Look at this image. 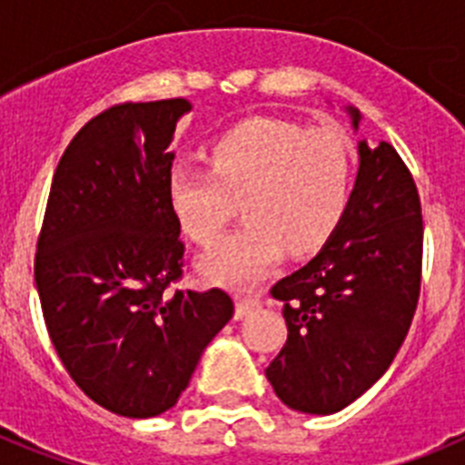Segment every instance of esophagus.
<instances>
[{
	"label": "esophagus",
	"mask_w": 465,
	"mask_h": 465,
	"mask_svg": "<svg viewBox=\"0 0 465 465\" xmlns=\"http://www.w3.org/2000/svg\"><path fill=\"white\" fill-rule=\"evenodd\" d=\"M261 305V300L258 298H237V305H235V319L240 322V319H244L246 314L252 310H256V307Z\"/></svg>",
	"instance_id": "1"
}]
</instances>
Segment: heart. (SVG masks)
<instances>
[{"label": "heart", "mask_w": 465, "mask_h": 465, "mask_svg": "<svg viewBox=\"0 0 465 465\" xmlns=\"http://www.w3.org/2000/svg\"><path fill=\"white\" fill-rule=\"evenodd\" d=\"M209 172L174 167L167 204L197 244H213L242 212L249 216L200 261L209 282L244 286L289 249L319 252L342 221L354 160L335 127H310L272 116L237 123L207 149Z\"/></svg>", "instance_id": "heart-1"}]
</instances>
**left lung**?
<instances>
[{"instance_id":"1","label":"left lung","mask_w":465,"mask_h":465,"mask_svg":"<svg viewBox=\"0 0 465 465\" xmlns=\"http://www.w3.org/2000/svg\"><path fill=\"white\" fill-rule=\"evenodd\" d=\"M354 130L361 114L347 106ZM424 223L414 179L391 143L359 142V174L338 230L270 293L289 338L265 377L283 405L340 412L391 365L421 289Z\"/></svg>"}]
</instances>
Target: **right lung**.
<instances>
[{"instance_id": "add662e5", "label": "right lung", "mask_w": 465, "mask_h": 465, "mask_svg": "<svg viewBox=\"0 0 465 465\" xmlns=\"http://www.w3.org/2000/svg\"><path fill=\"white\" fill-rule=\"evenodd\" d=\"M183 97L127 102L85 123L57 163L35 258L57 356L109 412L174 408L213 335L232 319L221 289L174 291L182 228L167 204Z\"/></svg>"}]
</instances>
